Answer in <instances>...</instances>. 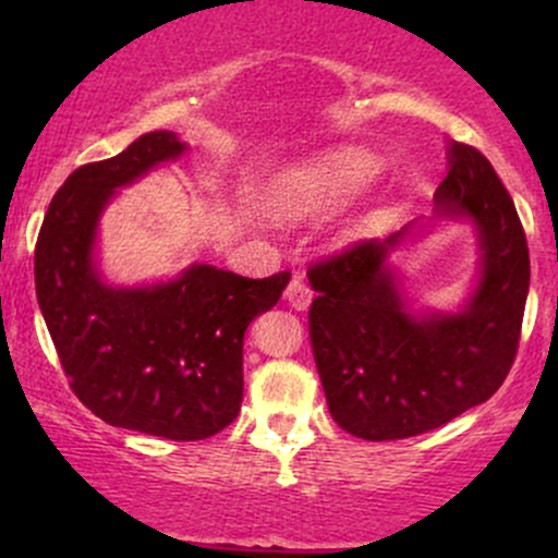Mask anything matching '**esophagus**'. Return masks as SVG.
<instances>
[{
	"label": "esophagus",
	"instance_id": "34e87169",
	"mask_svg": "<svg viewBox=\"0 0 558 558\" xmlns=\"http://www.w3.org/2000/svg\"><path fill=\"white\" fill-rule=\"evenodd\" d=\"M286 301L299 312L310 310L312 291H310V286L304 283V278H291V283H288V288H286Z\"/></svg>",
	"mask_w": 558,
	"mask_h": 558
}]
</instances>
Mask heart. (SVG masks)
<instances>
[{
  "label": "heart",
  "mask_w": 558,
  "mask_h": 558,
  "mask_svg": "<svg viewBox=\"0 0 558 558\" xmlns=\"http://www.w3.org/2000/svg\"><path fill=\"white\" fill-rule=\"evenodd\" d=\"M380 170L373 151L338 146L291 165L272 175L265 189V209L275 220H306L349 204Z\"/></svg>",
  "instance_id": "b5f03b06"
}]
</instances>
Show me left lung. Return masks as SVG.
Instances as JSON below:
<instances>
[{
    "label": "left lung",
    "mask_w": 558,
    "mask_h": 558,
    "mask_svg": "<svg viewBox=\"0 0 558 558\" xmlns=\"http://www.w3.org/2000/svg\"><path fill=\"white\" fill-rule=\"evenodd\" d=\"M448 172L430 220L364 241L310 270V336L332 420L364 440H399L488 401L509 375L530 291L527 239L496 170L446 144ZM476 230L478 270L457 311L422 305L392 257L435 225Z\"/></svg>",
    "instance_id": "1"
}]
</instances>
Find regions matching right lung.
<instances>
[{
    "label": "right lung",
    "instance_id": "right-lung-1",
    "mask_svg": "<svg viewBox=\"0 0 558 558\" xmlns=\"http://www.w3.org/2000/svg\"><path fill=\"white\" fill-rule=\"evenodd\" d=\"M172 131L83 165L57 191L36 243V296L75 396L99 420L168 440H204L239 417L243 336L291 275L252 280L194 262L170 280L120 286L101 270L99 228L128 185L175 162Z\"/></svg>",
    "mask_w": 558,
    "mask_h": 558
}]
</instances>
